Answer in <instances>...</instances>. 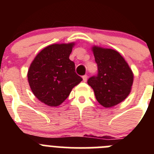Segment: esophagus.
Here are the masks:
<instances>
[{
  "instance_id": "34e87169",
  "label": "esophagus",
  "mask_w": 154,
  "mask_h": 154,
  "mask_svg": "<svg viewBox=\"0 0 154 154\" xmlns=\"http://www.w3.org/2000/svg\"><path fill=\"white\" fill-rule=\"evenodd\" d=\"M87 79H88V76H87L86 75L82 76V79H83V82H85L87 81Z\"/></svg>"
}]
</instances>
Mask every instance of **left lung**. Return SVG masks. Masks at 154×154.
<instances>
[{
    "label": "left lung",
    "mask_w": 154,
    "mask_h": 154,
    "mask_svg": "<svg viewBox=\"0 0 154 154\" xmlns=\"http://www.w3.org/2000/svg\"><path fill=\"white\" fill-rule=\"evenodd\" d=\"M98 74L88 79L96 100L110 108L123 101L130 93L133 82L131 69L118 51L98 46L92 47Z\"/></svg>",
    "instance_id": "1"
}]
</instances>
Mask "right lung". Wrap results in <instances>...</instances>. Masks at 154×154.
<instances>
[{
	"label": "right lung",
	"instance_id": "1",
	"mask_svg": "<svg viewBox=\"0 0 154 154\" xmlns=\"http://www.w3.org/2000/svg\"><path fill=\"white\" fill-rule=\"evenodd\" d=\"M75 43L47 46L36 55L28 72L33 94L42 103L58 106L69 96L82 79L75 73V63L69 59Z\"/></svg>",
	"mask_w": 154,
	"mask_h": 154
}]
</instances>
